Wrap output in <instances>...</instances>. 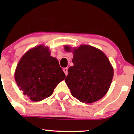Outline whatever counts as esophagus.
<instances>
[{
	"instance_id": "1",
	"label": "esophagus",
	"mask_w": 134,
	"mask_h": 134,
	"mask_svg": "<svg viewBox=\"0 0 134 134\" xmlns=\"http://www.w3.org/2000/svg\"><path fill=\"white\" fill-rule=\"evenodd\" d=\"M63 71H64V73H65V76H67V75L68 74V68H67V67L64 68V69H63Z\"/></svg>"
}]
</instances>
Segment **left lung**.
Returning <instances> with one entry per match:
<instances>
[{"instance_id":"1","label":"left lung","mask_w":134,"mask_h":134,"mask_svg":"<svg viewBox=\"0 0 134 134\" xmlns=\"http://www.w3.org/2000/svg\"><path fill=\"white\" fill-rule=\"evenodd\" d=\"M69 51L70 48L65 47ZM74 65L68 69L65 82L72 95L79 101L91 103L103 98L110 87L113 69L99 49L81 45L74 51Z\"/></svg>"}]
</instances>
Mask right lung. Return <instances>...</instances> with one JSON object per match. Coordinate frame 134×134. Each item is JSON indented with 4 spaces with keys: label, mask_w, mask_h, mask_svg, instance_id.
Returning a JSON list of instances; mask_svg holds the SVG:
<instances>
[{
    "label": "right lung",
    "mask_w": 134,
    "mask_h": 134,
    "mask_svg": "<svg viewBox=\"0 0 134 134\" xmlns=\"http://www.w3.org/2000/svg\"><path fill=\"white\" fill-rule=\"evenodd\" d=\"M65 75L57 58L47 48L39 46L27 51L20 60L15 80L23 94L34 101L50 96Z\"/></svg>",
    "instance_id": "add662e5"
}]
</instances>
